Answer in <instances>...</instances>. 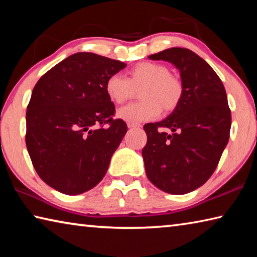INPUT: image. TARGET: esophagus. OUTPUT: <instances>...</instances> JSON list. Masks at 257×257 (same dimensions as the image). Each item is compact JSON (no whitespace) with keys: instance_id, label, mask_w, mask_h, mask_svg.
I'll use <instances>...</instances> for the list:
<instances>
[{"instance_id":"obj_1","label":"esophagus","mask_w":257,"mask_h":257,"mask_svg":"<svg viewBox=\"0 0 257 257\" xmlns=\"http://www.w3.org/2000/svg\"><path fill=\"white\" fill-rule=\"evenodd\" d=\"M127 125H128V128H139L141 127V124L139 123H134V122H128Z\"/></svg>"}]
</instances>
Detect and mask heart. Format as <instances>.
I'll return each instance as SVG.
<instances>
[{"instance_id": "1", "label": "heart", "mask_w": 257, "mask_h": 257, "mask_svg": "<svg viewBox=\"0 0 257 257\" xmlns=\"http://www.w3.org/2000/svg\"><path fill=\"white\" fill-rule=\"evenodd\" d=\"M142 101L128 104L118 111L120 119L139 123L158 118L163 108L171 112L179 106L184 97V85L172 76L168 67L154 62L138 63L124 78L114 73L105 81V93L113 103L122 104L139 90Z\"/></svg>"}]
</instances>
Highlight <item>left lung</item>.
<instances>
[{"mask_svg": "<svg viewBox=\"0 0 257 257\" xmlns=\"http://www.w3.org/2000/svg\"><path fill=\"white\" fill-rule=\"evenodd\" d=\"M149 58L168 61L180 71L184 97L168 118L144 125L146 176L165 193H190L210 179L228 144L227 93L210 64L193 51L171 47Z\"/></svg>", "mask_w": 257, "mask_h": 257, "instance_id": "left-lung-1", "label": "left lung"}]
</instances>
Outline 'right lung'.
I'll list each match as a JSON object with an SVG mask.
<instances>
[{
  "mask_svg": "<svg viewBox=\"0 0 257 257\" xmlns=\"http://www.w3.org/2000/svg\"><path fill=\"white\" fill-rule=\"evenodd\" d=\"M125 66L79 52L35 85L26 112V145L37 175L60 193L82 194L105 176L128 129L123 120L112 118L115 107L105 81Z\"/></svg>",
  "mask_w": 257,
  "mask_h": 257,
  "instance_id": "add662e5",
  "label": "right lung"
}]
</instances>
